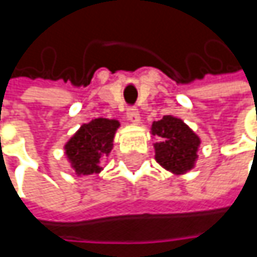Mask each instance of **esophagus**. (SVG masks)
I'll return each mask as SVG.
<instances>
[{
  "mask_svg": "<svg viewBox=\"0 0 257 257\" xmlns=\"http://www.w3.org/2000/svg\"><path fill=\"white\" fill-rule=\"evenodd\" d=\"M126 116H128V120L131 123H138L140 122V113L135 107H129L128 111H126Z\"/></svg>",
  "mask_w": 257,
  "mask_h": 257,
  "instance_id": "1",
  "label": "esophagus"
}]
</instances>
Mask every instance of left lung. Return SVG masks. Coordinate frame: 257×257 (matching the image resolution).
Instances as JSON below:
<instances>
[{
	"instance_id": "8db88e82",
	"label": "left lung",
	"mask_w": 257,
	"mask_h": 257,
	"mask_svg": "<svg viewBox=\"0 0 257 257\" xmlns=\"http://www.w3.org/2000/svg\"><path fill=\"white\" fill-rule=\"evenodd\" d=\"M152 134L159 138V143L155 144V158L159 165L174 174H183L193 168L201 141L181 119L164 116L153 122Z\"/></svg>"
}]
</instances>
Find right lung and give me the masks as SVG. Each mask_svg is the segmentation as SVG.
<instances>
[{
  "mask_svg": "<svg viewBox=\"0 0 257 257\" xmlns=\"http://www.w3.org/2000/svg\"><path fill=\"white\" fill-rule=\"evenodd\" d=\"M117 128V120L99 117L81 125L71 137L65 144V155L77 176H92L102 170L99 162L111 152Z\"/></svg>",
  "mask_w": 257,
  "mask_h": 257,
  "instance_id": "right-lung-1",
  "label": "right lung"
}]
</instances>
